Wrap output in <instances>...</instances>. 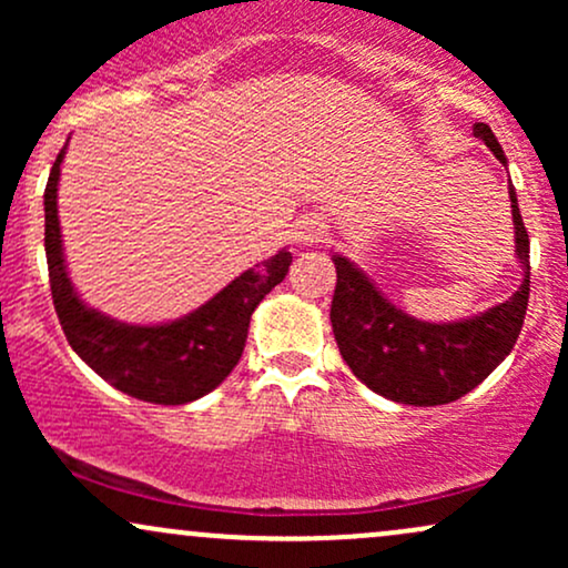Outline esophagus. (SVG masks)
Masks as SVG:
<instances>
[{
  "label": "esophagus",
  "mask_w": 568,
  "mask_h": 568,
  "mask_svg": "<svg viewBox=\"0 0 568 568\" xmlns=\"http://www.w3.org/2000/svg\"><path fill=\"white\" fill-rule=\"evenodd\" d=\"M325 232H328V224H325L323 216H317V213H306V216L296 221L293 240H296V245H317L325 237Z\"/></svg>",
  "instance_id": "obj_1"
}]
</instances>
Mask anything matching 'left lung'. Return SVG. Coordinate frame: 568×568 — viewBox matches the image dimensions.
<instances>
[{
    "instance_id": "obj_1",
    "label": "left lung",
    "mask_w": 568,
    "mask_h": 568,
    "mask_svg": "<svg viewBox=\"0 0 568 568\" xmlns=\"http://www.w3.org/2000/svg\"><path fill=\"white\" fill-rule=\"evenodd\" d=\"M473 133L507 165L491 128L478 122ZM515 258L524 266L520 288L505 304L454 323L410 317L371 283L347 256H334L336 291L331 325L338 352L366 387L406 406H443L459 400L510 355L529 306V234L510 184Z\"/></svg>"
}]
</instances>
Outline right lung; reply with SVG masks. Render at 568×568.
Returning a JSON list of instances; mask_svg holds the SVG:
<instances>
[{"instance_id": "right-lung-1", "label": "right lung", "mask_w": 568, "mask_h": 568, "mask_svg": "<svg viewBox=\"0 0 568 568\" xmlns=\"http://www.w3.org/2000/svg\"><path fill=\"white\" fill-rule=\"evenodd\" d=\"M63 154L67 146L55 158L44 189V253L58 321L71 349L101 379L139 400L184 406L207 395L237 366L253 310L288 275L291 251L283 247L266 262L245 270L184 317L158 325L114 321L84 304L71 285L58 221V179Z\"/></svg>"}]
</instances>
